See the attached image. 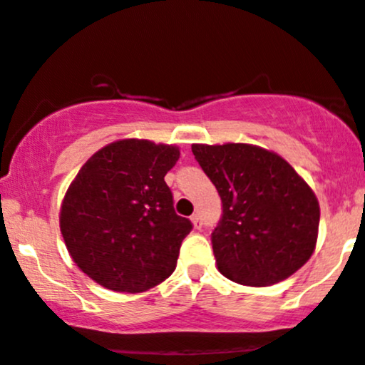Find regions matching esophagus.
<instances>
[{
  "mask_svg": "<svg viewBox=\"0 0 365 365\" xmlns=\"http://www.w3.org/2000/svg\"><path fill=\"white\" fill-rule=\"evenodd\" d=\"M190 221H192V225H194V228H197V230H199L200 226H202V221H200V216L197 215V212H195V215H192Z\"/></svg>",
  "mask_w": 365,
  "mask_h": 365,
  "instance_id": "obj_1",
  "label": "esophagus"
}]
</instances>
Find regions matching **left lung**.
I'll list each match as a JSON object with an SVG mask.
<instances>
[{"label": "left lung", "mask_w": 365, "mask_h": 365, "mask_svg": "<svg viewBox=\"0 0 365 365\" xmlns=\"http://www.w3.org/2000/svg\"><path fill=\"white\" fill-rule=\"evenodd\" d=\"M192 153L223 202L212 232L220 273L247 287H269L297 273L319 233L311 185L287 159L254 144H192Z\"/></svg>", "instance_id": "1"}]
</instances>
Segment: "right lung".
Listing matches in <instances>:
<instances>
[{
  "mask_svg": "<svg viewBox=\"0 0 365 365\" xmlns=\"http://www.w3.org/2000/svg\"><path fill=\"white\" fill-rule=\"evenodd\" d=\"M178 158L175 144L120 139L75 175L61 200L60 230L70 257L98 284L140 293L175 271L192 230L175 212L165 182Z\"/></svg>",
  "mask_w": 365,
  "mask_h": 365,
  "instance_id": "1",
  "label": "right lung"
}]
</instances>
